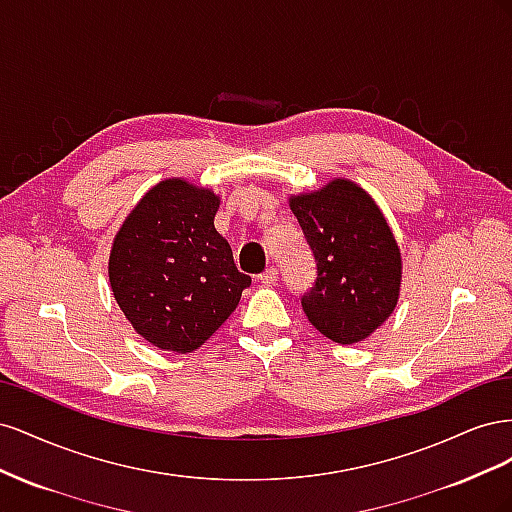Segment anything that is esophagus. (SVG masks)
I'll use <instances>...</instances> for the list:
<instances>
[{
  "label": "esophagus",
  "instance_id": "34e87169",
  "mask_svg": "<svg viewBox=\"0 0 512 512\" xmlns=\"http://www.w3.org/2000/svg\"><path fill=\"white\" fill-rule=\"evenodd\" d=\"M258 280H260L262 286H273L277 282V269L275 267H267L265 271L258 275Z\"/></svg>",
  "mask_w": 512,
  "mask_h": 512
}]
</instances>
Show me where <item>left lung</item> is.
<instances>
[{"label":"left lung","instance_id":"obj_1","mask_svg":"<svg viewBox=\"0 0 512 512\" xmlns=\"http://www.w3.org/2000/svg\"><path fill=\"white\" fill-rule=\"evenodd\" d=\"M290 211L316 262L301 297L307 320L335 344H356L393 314L401 258L384 215L359 185L335 179L290 198Z\"/></svg>","mask_w":512,"mask_h":512}]
</instances>
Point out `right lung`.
Returning a JSON list of instances; mask_svg holds the SVG:
<instances>
[{
	"mask_svg": "<svg viewBox=\"0 0 512 512\" xmlns=\"http://www.w3.org/2000/svg\"><path fill=\"white\" fill-rule=\"evenodd\" d=\"M220 198L183 179L160 181L117 232L108 277L134 331L170 352L203 346L235 312L252 277L213 226Z\"/></svg>",
	"mask_w": 512,
	"mask_h": 512,
	"instance_id": "1",
	"label": "right lung"
}]
</instances>
